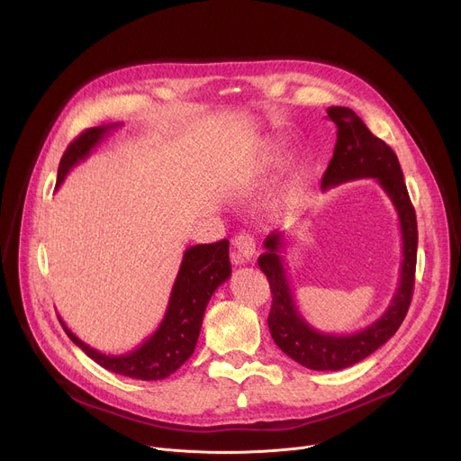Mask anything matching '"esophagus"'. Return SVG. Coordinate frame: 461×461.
Segmentation results:
<instances>
[{
  "instance_id": "1",
  "label": "esophagus",
  "mask_w": 461,
  "mask_h": 461,
  "mask_svg": "<svg viewBox=\"0 0 461 461\" xmlns=\"http://www.w3.org/2000/svg\"><path fill=\"white\" fill-rule=\"evenodd\" d=\"M256 256V240L250 233H239L233 239L231 259L235 265H242Z\"/></svg>"
}]
</instances>
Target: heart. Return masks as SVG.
<instances>
[{
  "mask_svg": "<svg viewBox=\"0 0 461 461\" xmlns=\"http://www.w3.org/2000/svg\"><path fill=\"white\" fill-rule=\"evenodd\" d=\"M282 156H284V146L280 142H270L265 148V153H263V165H276L282 159ZM298 183H300V168L293 167L289 170V174L285 176V179L280 183L278 191L274 193L272 205L276 209L289 207L294 202V196H296V191H298Z\"/></svg>",
  "mask_w": 461,
  "mask_h": 461,
  "instance_id": "1",
  "label": "heart"
}]
</instances>
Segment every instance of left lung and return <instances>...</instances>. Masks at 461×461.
I'll use <instances>...</instances> for the list:
<instances>
[{"label":"left lung","instance_id":"1","mask_svg":"<svg viewBox=\"0 0 461 461\" xmlns=\"http://www.w3.org/2000/svg\"><path fill=\"white\" fill-rule=\"evenodd\" d=\"M328 118L337 126L333 158L324 172L322 189L345 181L373 177L393 202L402 237L401 280L389 308L366 328L348 333H324L305 321L293 296L285 268V235L270 231L265 239V252L258 265L265 272L272 293L268 328L274 343L291 359L313 371H341L376 352L401 328L411 303L417 263V219L411 205L402 168L396 153L375 137L363 120L348 107H330Z\"/></svg>","mask_w":461,"mask_h":461}]
</instances>
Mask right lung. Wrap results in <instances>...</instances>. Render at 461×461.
<instances>
[{"label":"right lung","mask_w":461,"mask_h":461,"mask_svg":"<svg viewBox=\"0 0 461 461\" xmlns=\"http://www.w3.org/2000/svg\"><path fill=\"white\" fill-rule=\"evenodd\" d=\"M122 124H107L90 128L81 133L65 151L57 170V187L65 181L67 174L85 161L109 133ZM231 276L230 240L212 244H196L183 252V259L168 298V305L159 328L146 341L126 354H104L92 348L63 322L60 326L70 339L104 369L130 376L135 380H165L185 363L196 347L202 330V321L207 303Z\"/></svg>","instance_id":"1"}]
</instances>
